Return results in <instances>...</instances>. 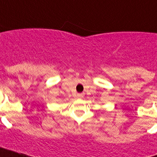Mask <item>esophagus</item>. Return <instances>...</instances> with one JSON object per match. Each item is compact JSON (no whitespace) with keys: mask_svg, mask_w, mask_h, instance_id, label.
<instances>
[{"mask_svg":"<svg viewBox=\"0 0 157 157\" xmlns=\"http://www.w3.org/2000/svg\"><path fill=\"white\" fill-rule=\"evenodd\" d=\"M76 97H78V98H82L83 94L82 93H78V94L76 95Z\"/></svg>","mask_w":157,"mask_h":157,"instance_id":"1","label":"esophagus"}]
</instances>
